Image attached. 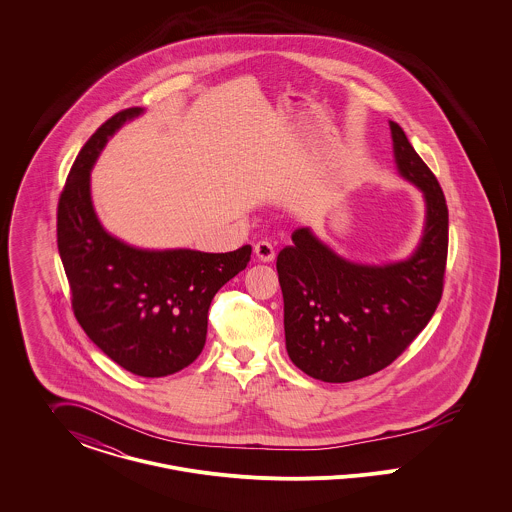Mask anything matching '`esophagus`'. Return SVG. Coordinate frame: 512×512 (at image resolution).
Wrapping results in <instances>:
<instances>
[{"label":"esophagus","mask_w":512,"mask_h":512,"mask_svg":"<svg viewBox=\"0 0 512 512\" xmlns=\"http://www.w3.org/2000/svg\"><path fill=\"white\" fill-rule=\"evenodd\" d=\"M253 251H255V257L259 259V261H263V263H270L272 259H274V247L270 242H257L255 247H253Z\"/></svg>","instance_id":"obj_1"}]
</instances>
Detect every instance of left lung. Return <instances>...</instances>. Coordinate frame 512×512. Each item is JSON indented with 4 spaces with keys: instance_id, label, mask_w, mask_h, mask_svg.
Here are the masks:
<instances>
[{
    "instance_id": "1",
    "label": "left lung",
    "mask_w": 512,
    "mask_h": 512,
    "mask_svg": "<svg viewBox=\"0 0 512 512\" xmlns=\"http://www.w3.org/2000/svg\"><path fill=\"white\" fill-rule=\"evenodd\" d=\"M399 174L424 195L420 244L405 261L363 265L340 257L311 228H297L276 259L284 295L286 349L293 365L322 382H353L391 365L438 309L449 213L434 172L390 121Z\"/></svg>"
}]
</instances>
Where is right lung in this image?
<instances>
[{
    "label": "right lung",
    "mask_w": 512,
    "mask_h": 512,
    "mask_svg": "<svg viewBox=\"0 0 512 512\" xmlns=\"http://www.w3.org/2000/svg\"><path fill=\"white\" fill-rule=\"evenodd\" d=\"M142 113V107H130L113 115L76 155L59 197L57 247L74 317L88 338L124 370L161 378L199 357L211 301L247 267L251 245L230 253L140 249L101 226L90 171L107 140Z\"/></svg>",
    "instance_id": "right-lung-1"
}]
</instances>
